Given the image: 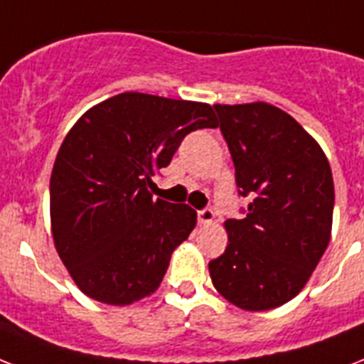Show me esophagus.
I'll return each mask as SVG.
<instances>
[{
  "mask_svg": "<svg viewBox=\"0 0 364 364\" xmlns=\"http://www.w3.org/2000/svg\"><path fill=\"white\" fill-rule=\"evenodd\" d=\"M213 218H215V213L211 209H202L198 211V223L200 224H211Z\"/></svg>",
  "mask_w": 364,
  "mask_h": 364,
  "instance_id": "obj_1",
  "label": "esophagus"
}]
</instances>
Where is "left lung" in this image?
I'll return each instance as SVG.
<instances>
[{
    "label": "left lung",
    "mask_w": 364,
    "mask_h": 364,
    "mask_svg": "<svg viewBox=\"0 0 364 364\" xmlns=\"http://www.w3.org/2000/svg\"><path fill=\"white\" fill-rule=\"evenodd\" d=\"M247 217L226 220L228 247L209 262L213 286L250 312L277 309L309 282L333 226L335 185L320 144L267 102L215 105Z\"/></svg>",
    "instance_id": "obj_1"
}]
</instances>
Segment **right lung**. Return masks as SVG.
Instances as JSON below:
<instances>
[{"label":"right lung","instance_id":"add662e5","mask_svg":"<svg viewBox=\"0 0 364 364\" xmlns=\"http://www.w3.org/2000/svg\"><path fill=\"white\" fill-rule=\"evenodd\" d=\"M205 102L127 91L85 112L65 136L50 177L59 258L91 299L125 306L151 295L196 226L187 203L153 198L188 132L215 129Z\"/></svg>","mask_w":364,"mask_h":364}]
</instances>
